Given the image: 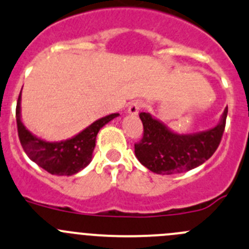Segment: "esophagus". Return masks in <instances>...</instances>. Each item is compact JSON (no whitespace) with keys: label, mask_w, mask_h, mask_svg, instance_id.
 I'll use <instances>...</instances> for the list:
<instances>
[{"label":"esophagus","mask_w":249,"mask_h":249,"mask_svg":"<svg viewBox=\"0 0 249 249\" xmlns=\"http://www.w3.org/2000/svg\"><path fill=\"white\" fill-rule=\"evenodd\" d=\"M142 105L141 102H139V101H135V102L130 103L129 108H127V113H129L130 115H137L139 114L140 109H141Z\"/></svg>","instance_id":"esophagus-1"}]
</instances>
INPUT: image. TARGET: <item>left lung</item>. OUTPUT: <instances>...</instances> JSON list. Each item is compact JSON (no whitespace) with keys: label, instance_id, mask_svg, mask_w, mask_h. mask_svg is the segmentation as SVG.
<instances>
[{"label":"left lung","instance_id":"obj_1","mask_svg":"<svg viewBox=\"0 0 249 249\" xmlns=\"http://www.w3.org/2000/svg\"><path fill=\"white\" fill-rule=\"evenodd\" d=\"M228 107L215 126L194 134H178L149 113H141L143 137L135 144V156L148 170L171 175L192 170L208 160L220 143Z\"/></svg>","mask_w":249,"mask_h":249}]
</instances>
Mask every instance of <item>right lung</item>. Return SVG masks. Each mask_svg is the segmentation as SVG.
Returning <instances> with one entry per match:
<instances>
[{
    "mask_svg": "<svg viewBox=\"0 0 249 249\" xmlns=\"http://www.w3.org/2000/svg\"><path fill=\"white\" fill-rule=\"evenodd\" d=\"M21 92L17 103V126L23 149L29 158L52 175L71 176L78 174L92 160L98 131L117 118L118 113L106 115L89 125L71 139L62 141H46L29 131L21 122Z\"/></svg>",
    "mask_w": 249,
    "mask_h": 249,
    "instance_id": "right-lung-1",
    "label": "right lung"
}]
</instances>
